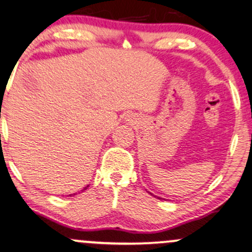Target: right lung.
I'll list each match as a JSON object with an SVG mask.
<instances>
[{
    "instance_id": "right-lung-1",
    "label": "right lung",
    "mask_w": 252,
    "mask_h": 252,
    "mask_svg": "<svg viewBox=\"0 0 252 252\" xmlns=\"http://www.w3.org/2000/svg\"><path fill=\"white\" fill-rule=\"evenodd\" d=\"M88 187H89V186H88ZM86 189V187H85V189ZM84 189H83V190H84ZM74 194H76V193H74ZM71 195H73V194H71Z\"/></svg>"
}]
</instances>
